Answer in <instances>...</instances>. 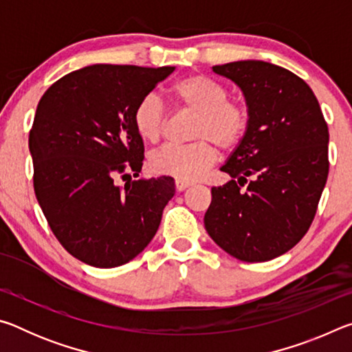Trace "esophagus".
<instances>
[{"label":"esophagus","instance_id":"34e87169","mask_svg":"<svg viewBox=\"0 0 352 352\" xmlns=\"http://www.w3.org/2000/svg\"><path fill=\"white\" fill-rule=\"evenodd\" d=\"M190 184H192V183L188 182V180H182V178H177V180H175L177 190H184L186 188H189Z\"/></svg>","mask_w":352,"mask_h":352}]
</instances>
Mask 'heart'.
Returning <instances> with one entry per match:
<instances>
[{
	"mask_svg": "<svg viewBox=\"0 0 352 352\" xmlns=\"http://www.w3.org/2000/svg\"><path fill=\"white\" fill-rule=\"evenodd\" d=\"M172 98L195 119L190 138L197 140L186 146H164L153 152L148 166L158 175L182 180H194L216 162L217 144L231 151L242 142L250 126V111L245 104L228 99L223 83L205 74H189L170 87ZM133 127L141 140L157 142L164 132L168 111L153 94H147L133 110Z\"/></svg>",
	"mask_w": 352,
	"mask_h": 352,
	"instance_id": "heart-1",
	"label": "heart"
}]
</instances>
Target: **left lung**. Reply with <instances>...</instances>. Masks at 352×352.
<instances>
[{
  "mask_svg": "<svg viewBox=\"0 0 352 352\" xmlns=\"http://www.w3.org/2000/svg\"><path fill=\"white\" fill-rule=\"evenodd\" d=\"M241 88L250 126L220 170L231 180L211 188L205 228L226 253L264 262L289 252L317 212L329 172V132L311 87L262 60L212 67Z\"/></svg>",
  "mask_w": 352,
  "mask_h": 352,
  "instance_id": "left-lung-1",
  "label": "left lung"
}]
</instances>
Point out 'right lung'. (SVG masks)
<instances>
[{
    "label": "right lung",
    "mask_w": 352,
    "mask_h": 352,
    "mask_svg": "<svg viewBox=\"0 0 352 352\" xmlns=\"http://www.w3.org/2000/svg\"><path fill=\"white\" fill-rule=\"evenodd\" d=\"M174 67L91 65L52 83L29 133L34 190L62 247L99 269L132 261L157 233L174 197L172 177H140L144 144L133 110Z\"/></svg>",
    "instance_id": "add662e5"
}]
</instances>
